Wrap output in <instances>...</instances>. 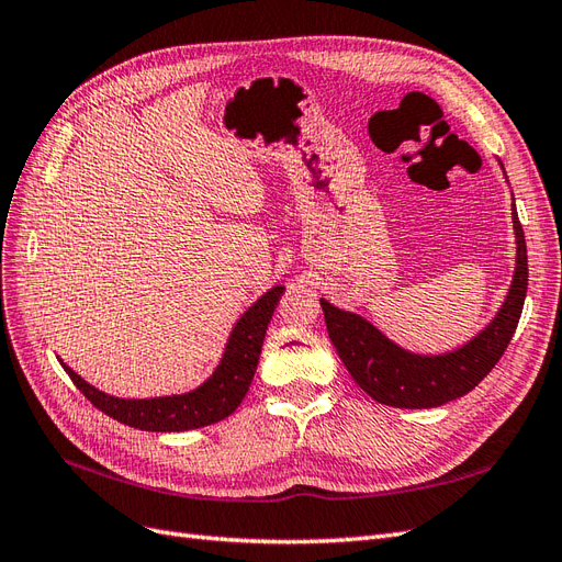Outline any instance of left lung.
<instances>
[{
    "label": "left lung",
    "mask_w": 562,
    "mask_h": 562,
    "mask_svg": "<svg viewBox=\"0 0 562 562\" xmlns=\"http://www.w3.org/2000/svg\"><path fill=\"white\" fill-rule=\"evenodd\" d=\"M516 271L497 316L464 347L448 353H413L380 333L363 316L337 310L321 297L330 342L349 375L370 398L391 407H438L469 394L497 366L518 328L527 293V248L514 203Z\"/></svg>",
    "instance_id": "1"
}]
</instances>
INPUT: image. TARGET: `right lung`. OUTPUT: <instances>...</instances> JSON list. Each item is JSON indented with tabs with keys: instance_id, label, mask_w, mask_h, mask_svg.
<instances>
[{
	"instance_id": "1",
	"label": "right lung",
	"mask_w": 562,
	"mask_h": 562,
	"mask_svg": "<svg viewBox=\"0 0 562 562\" xmlns=\"http://www.w3.org/2000/svg\"><path fill=\"white\" fill-rule=\"evenodd\" d=\"M283 285H274L258 302H252L246 314L236 321V326L227 339V347L220 366L213 375L201 386L187 391V394L159 396V398H116L105 394L77 372L65 366L67 375L77 384V389L87 396L98 411H103L112 419L128 424L133 429L143 431H190L215 424L229 417L241 405L246 391L252 382L255 368L262 351L267 326L279 304Z\"/></svg>"
}]
</instances>
